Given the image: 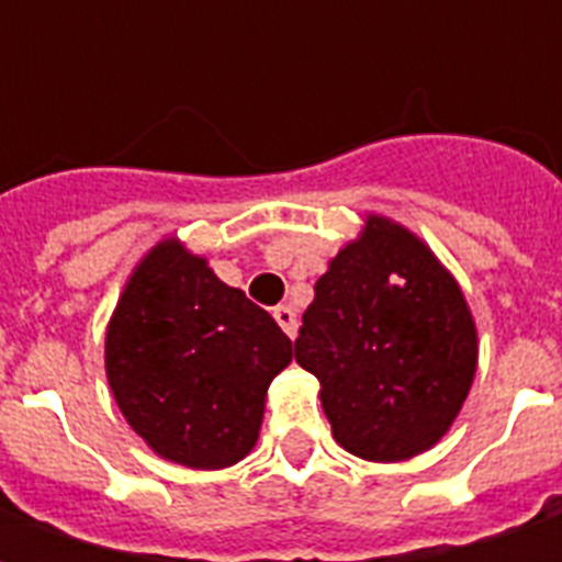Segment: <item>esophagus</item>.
I'll list each match as a JSON object with an SVG mask.
<instances>
[{"label": "esophagus", "instance_id": "obj_1", "mask_svg": "<svg viewBox=\"0 0 562 562\" xmlns=\"http://www.w3.org/2000/svg\"><path fill=\"white\" fill-rule=\"evenodd\" d=\"M273 318H277V325H280L289 337L297 334V316H294L292 306H277V310H273Z\"/></svg>", "mask_w": 562, "mask_h": 562}]
</instances>
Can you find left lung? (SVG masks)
Segmentation results:
<instances>
[{
  "mask_svg": "<svg viewBox=\"0 0 562 562\" xmlns=\"http://www.w3.org/2000/svg\"><path fill=\"white\" fill-rule=\"evenodd\" d=\"M294 361L349 454L397 463L434 448L479 364V330L458 280L418 234L370 213L318 277Z\"/></svg>",
  "mask_w": 562,
  "mask_h": 562,
  "instance_id": "obj_1",
  "label": "left lung"
}]
</instances>
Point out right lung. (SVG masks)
Listing matches in <instances>:
<instances>
[{
  "label": "right lung",
  "instance_id": "1",
  "mask_svg": "<svg viewBox=\"0 0 562 562\" xmlns=\"http://www.w3.org/2000/svg\"><path fill=\"white\" fill-rule=\"evenodd\" d=\"M289 364L280 325L180 237L135 265L104 334L123 418L159 458L189 470H225L256 448L270 382Z\"/></svg>",
  "mask_w": 562,
  "mask_h": 562
}]
</instances>
